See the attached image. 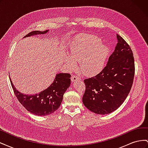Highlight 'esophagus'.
Wrapping results in <instances>:
<instances>
[{
  "label": "esophagus",
  "mask_w": 148,
  "mask_h": 148,
  "mask_svg": "<svg viewBox=\"0 0 148 148\" xmlns=\"http://www.w3.org/2000/svg\"><path fill=\"white\" fill-rule=\"evenodd\" d=\"M71 82H75L76 81H79V80L81 79V78H80L77 75H72L71 77Z\"/></svg>",
  "instance_id": "esophagus-1"
}]
</instances>
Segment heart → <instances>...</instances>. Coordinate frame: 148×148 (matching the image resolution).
<instances>
[{"label": "heart", "mask_w": 148, "mask_h": 148, "mask_svg": "<svg viewBox=\"0 0 148 148\" xmlns=\"http://www.w3.org/2000/svg\"><path fill=\"white\" fill-rule=\"evenodd\" d=\"M108 53V47L101 42L100 39L92 35L83 34L71 41L69 49L71 58L66 56L64 62L70 69H74L77 66L76 62H79L84 73L94 75L104 69Z\"/></svg>", "instance_id": "obj_1"}]
</instances>
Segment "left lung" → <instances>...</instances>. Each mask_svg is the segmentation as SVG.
Wrapping results in <instances>:
<instances>
[{"label":"left lung","instance_id":"1","mask_svg":"<svg viewBox=\"0 0 148 148\" xmlns=\"http://www.w3.org/2000/svg\"><path fill=\"white\" fill-rule=\"evenodd\" d=\"M117 44L107 65L95 77L84 79L85 107L97 114H108L122 104L131 90L135 75L133 52L117 34Z\"/></svg>","mask_w":148,"mask_h":148}]
</instances>
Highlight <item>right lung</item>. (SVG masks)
<instances>
[{
    "label": "right lung",
    "instance_id": "1",
    "mask_svg": "<svg viewBox=\"0 0 148 148\" xmlns=\"http://www.w3.org/2000/svg\"><path fill=\"white\" fill-rule=\"evenodd\" d=\"M47 32L48 30L33 31L26 34L24 38L33 35L44 34ZM70 77L71 75L69 73H58L49 87L34 95H24L19 92L15 88L11 79L10 80L15 95L22 106L34 115L45 116L54 112L60 107L64 94L70 85Z\"/></svg>",
    "mask_w": 148,
    "mask_h": 148
}]
</instances>
